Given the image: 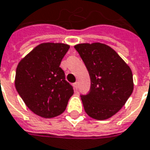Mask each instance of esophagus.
Segmentation results:
<instances>
[{
  "instance_id": "obj_1",
  "label": "esophagus",
  "mask_w": 150,
  "mask_h": 150,
  "mask_svg": "<svg viewBox=\"0 0 150 150\" xmlns=\"http://www.w3.org/2000/svg\"><path fill=\"white\" fill-rule=\"evenodd\" d=\"M74 88H75V90H77V89H78V82H75V83H74Z\"/></svg>"
}]
</instances>
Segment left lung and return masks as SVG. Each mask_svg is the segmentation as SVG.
Segmentation results:
<instances>
[{"label":"left lung","mask_w":150,"mask_h":150,"mask_svg":"<svg viewBox=\"0 0 150 150\" xmlns=\"http://www.w3.org/2000/svg\"><path fill=\"white\" fill-rule=\"evenodd\" d=\"M88 71L91 87L81 99L87 114L97 120L110 118L125 105L134 83L131 69L115 50L101 43L75 45Z\"/></svg>","instance_id":"8db88e82"}]
</instances>
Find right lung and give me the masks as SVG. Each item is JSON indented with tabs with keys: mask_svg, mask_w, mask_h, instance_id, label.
<instances>
[{
	"mask_svg": "<svg viewBox=\"0 0 150 150\" xmlns=\"http://www.w3.org/2000/svg\"><path fill=\"white\" fill-rule=\"evenodd\" d=\"M69 45L62 43L38 45L19 62L15 88L35 114L50 118L62 114L74 93L60 68Z\"/></svg>",
	"mask_w": 150,
	"mask_h": 150,
	"instance_id": "add662e5",
	"label": "right lung"
}]
</instances>
